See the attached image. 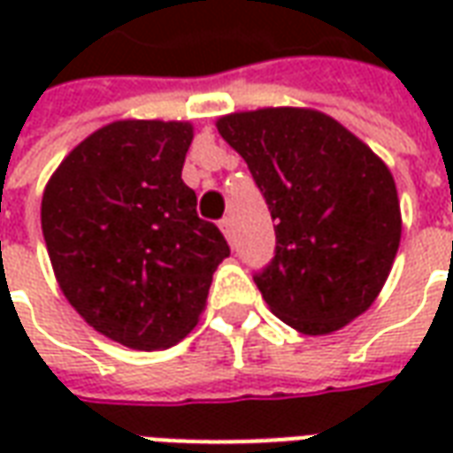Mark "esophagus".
Here are the masks:
<instances>
[{"instance_id": "esophagus-1", "label": "esophagus", "mask_w": 453, "mask_h": 453, "mask_svg": "<svg viewBox=\"0 0 453 453\" xmlns=\"http://www.w3.org/2000/svg\"><path fill=\"white\" fill-rule=\"evenodd\" d=\"M218 226H220V230H223V235H226L230 242H233V237H235V230H233V218L226 216L223 220H220V223H218Z\"/></svg>"}]
</instances>
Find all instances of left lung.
Segmentation results:
<instances>
[{"instance_id": "obj_1", "label": "left lung", "mask_w": 453, "mask_h": 453, "mask_svg": "<svg viewBox=\"0 0 453 453\" xmlns=\"http://www.w3.org/2000/svg\"><path fill=\"white\" fill-rule=\"evenodd\" d=\"M274 220L272 262L255 274L276 318L327 334L369 308L400 245L388 167L357 135L313 109H257L218 120Z\"/></svg>"}]
</instances>
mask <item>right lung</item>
<instances>
[{"instance_id":"add662e5","label":"right lung","mask_w":453,"mask_h":453,"mask_svg":"<svg viewBox=\"0 0 453 453\" xmlns=\"http://www.w3.org/2000/svg\"><path fill=\"white\" fill-rule=\"evenodd\" d=\"M191 123L116 120L63 159L41 203L58 284L96 333L165 349L198 323L226 237L181 179Z\"/></svg>"}]
</instances>
